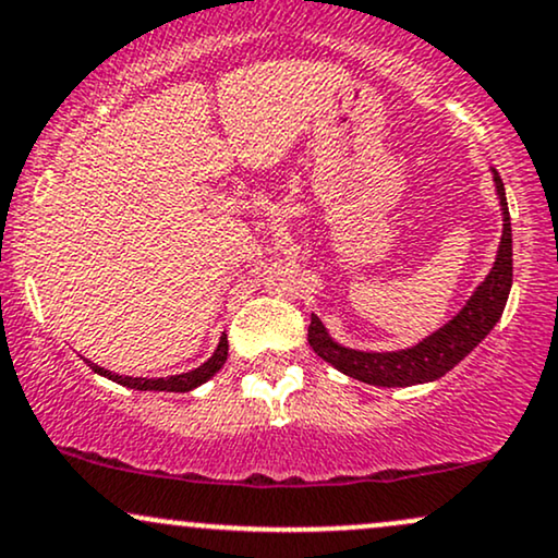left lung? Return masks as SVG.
<instances>
[{
  "instance_id": "1",
  "label": "left lung",
  "mask_w": 558,
  "mask_h": 558,
  "mask_svg": "<svg viewBox=\"0 0 558 558\" xmlns=\"http://www.w3.org/2000/svg\"><path fill=\"white\" fill-rule=\"evenodd\" d=\"M494 181L496 194H499L501 215H505V231H501L499 252H496L492 272L475 288L471 301L462 306L458 317L449 319L445 327L428 335L418 345L392 353H364L338 345L327 335L325 325L317 317H312V325H308V345L314 348V353L319 359H325L327 364H332L338 372L348 374V377L377 387L424 385V381L445 377L449 368L458 366L494 330V325L499 322L501 312L507 306L509 288H512V223H509L505 184H501V177L496 171Z\"/></svg>"
}]
</instances>
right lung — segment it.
Instances as JSON below:
<instances>
[{
  "mask_svg": "<svg viewBox=\"0 0 558 558\" xmlns=\"http://www.w3.org/2000/svg\"><path fill=\"white\" fill-rule=\"evenodd\" d=\"M226 355H228V340H226V335H223V338H220L218 348H215V353L205 361L203 366L192 368V372H186V374H177V377H160V379L122 377V374H113V372H109V368H100L98 364H90V361H87V364H90L93 372L100 374V377L117 381V385H124V387H130V389H156V392H190V389L205 385L207 379L215 377V374H218L220 368H223Z\"/></svg>",
  "mask_w": 558,
  "mask_h": 558,
  "instance_id": "1",
  "label": "right lung"
}]
</instances>
